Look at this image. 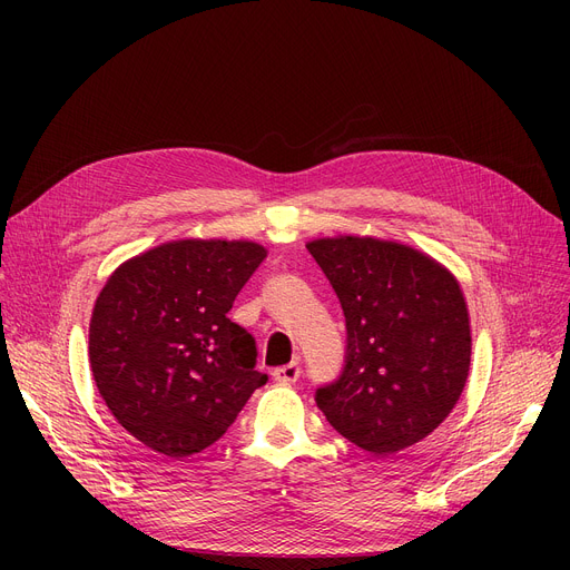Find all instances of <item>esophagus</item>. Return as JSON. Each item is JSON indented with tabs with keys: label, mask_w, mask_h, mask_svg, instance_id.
I'll return each instance as SVG.
<instances>
[{
	"label": "esophagus",
	"mask_w": 570,
	"mask_h": 570,
	"mask_svg": "<svg viewBox=\"0 0 570 570\" xmlns=\"http://www.w3.org/2000/svg\"><path fill=\"white\" fill-rule=\"evenodd\" d=\"M297 376H301V365L297 363H291V365H282L277 370H273V379L282 385H291L297 381Z\"/></svg>",
	"instance_id": "obj_1"
}]
</instances>
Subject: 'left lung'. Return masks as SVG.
I'll list each match as a JSON object with an SVG mask.
<instances>
[{"label": "left lung", "instance_id": "obj_1", "mask_svg": "<svg viewBox=\"0 0 570 570\" xmlns=\"http://www.w3.org/2000/svg\"><path fill=\"white\" fill-rule=\"evenodd\" d=\"M346 318V367L316 406L344 439L391 455L430 436L464 391L471 318L458 277L430 254L372 235L307 243Z\"/></svg>", "mask_w": 570, "mask_h": 570}]
</instances>
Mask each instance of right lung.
Returning a JSON list of instances; mask_svg holds the SVG:
<instances>
[{
	"instance_id": "add662e5",
	"label": "right lung",
	"mask_w": 570,
	"mask_h": 570,
	"mask_svg": "<svg viewBox=\"0 0 570 570\" xmlns=\"http://www.w3.org/2000/svg\"><path fill=\"white\" fill-rule=\"evenodd\" d=\"M267 249L252 239L183 237L106 279L89 318V367L131 436L179 460L226 434L256 387L254 337L228 318Z\"/></svg>"
}]
</instances>
